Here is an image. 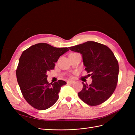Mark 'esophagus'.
Instances as JSON below:
<instances>
[{
	"label": "esophagus",
	"mask_w": 135,
	"mask_h": 135,
	"mask_svg": "<svg viewBox=\"0 0 135 135\" xmlns=\"http://www.w3.org/2000/svg\"><path fill=\"white\" fill-rule=\"evenodd\" d=\"M74 83H75V81H73V80H68L67 81L68 84H73Z\"/></svg>",
	"instance_id": "34e87169"
}]
</instances>
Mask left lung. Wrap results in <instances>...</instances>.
<instances>
[{"instance_id": "left-lung-1", "label": "left lung", "mask_w": 135, "mask_h": 135, "mask_svg": "<svg viewBox=\"0 0 135 135\" xmlns=\"http://www.w3.org/2000/svg\"><path fill=\"white\" fill-rule=\"evenodd\" d=\"M72 51L82 55L85 70L92 79L89 85L83 84V89L78 93L80 99L90 106L104 103L116 88L119 65L113 52L105 45L88 41L70 47Z\"/></svg>"}]
</instances>
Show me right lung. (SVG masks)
I'll use <instances>...</instances> for the list:
<instances>
[{
  "instance_id": "right-lung-1",
  "label": "right lung",
  "mask_w": 135,
  "mask_h": 135,
  "mask_svg": "<svg viewBox=\"0 0 135 135\" xmlns=\"http://www.w3.org/2000/svg\"><path fill=\"white\" fill-rule=\"evenodd\" d=\"M69 48H56L47 43H38L24 51L16 70L18 85L24 99L38 110L51 107L59 99L61 87L66 84L59 80L54 84L47 80V73L55 68L60 57Z\"/></svg>"
}]
</instances>
